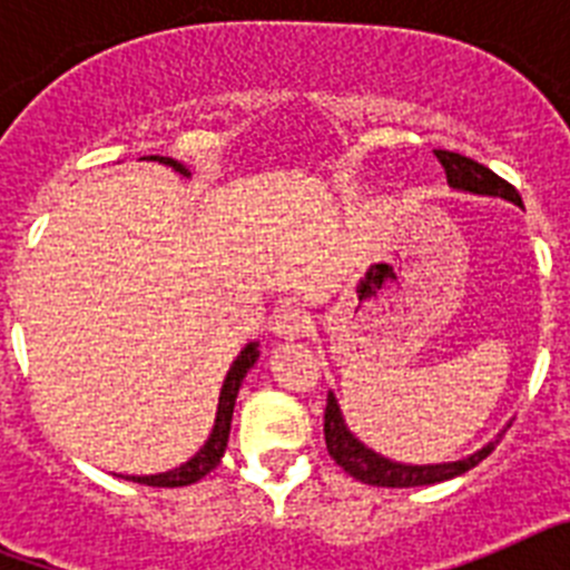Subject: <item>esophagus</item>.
I'll list each match as a JSON object with an SVG mask.
<instances>
[{"label": "esophagus", "mask_w": 570, "mask_h": 570, "mask_svg": "<svg viewBox=\"0 0 570 570\" xmlns=\"http://www.w3.org/2000/svg\"><path fill=\"white\" fill-rule=\"evenodd\" d=\"M271 328H274V334L282 336V340H302V336L311 331V314L305 308H299V305H285V308L274 316Z\"/></svg>", "instance_id": "obj_1"}]
</instances>
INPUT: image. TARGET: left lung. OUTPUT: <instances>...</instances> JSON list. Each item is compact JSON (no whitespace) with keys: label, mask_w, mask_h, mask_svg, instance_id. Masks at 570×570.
I'll use <instances>...</instances> for the list:
<instances>
[{"label":"left lung","mask_w":570,"mask_h":570,"mask_svg":"<svg viewBox=\"0 0 570 570\" xmlns=\"http://www.w3.org/2000/svg\"><path fill=\"white\" fill-rule=\"evenodd\" d=\"M436 159L442 163L448 176V185L454 190H465V194L480 196H500L508 203L520 205L522 196L517 194L513 185H508L502 176L493 174L485 165L473 163L468 156L454 154V150H436ZM500 440L488 442L480 451H473L471 456H462L456 462H440V465H405V462H394L387 456L376 454L367 445H362L351 428L342 420V411L336 405V396L328 394V405H325V445L328 454L334 456L336 465L345 473H351L354 480L365 482V485L376 488H416V485H434V482L454 480L460 473L471 471L473 465H480L488 454L493 451Z\"/></svg>","instance_id":"8db88e82"}]
</instances>
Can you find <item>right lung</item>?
<instances>
[{"label": "right lung", "mask_w": 570, "mask_h": 570, "mask_svg": "<svg viewBox=\"0 0 570 570\" xmlns=\"http://www.w3.org/2000/svg\"><path fill=\"white\" fill-rule=\"evenodd\" d=\"M156 163L168 165V168L179 170L183 176H190L188 168L183 163H176L170 156H150ZM256 356H259V342H248V345L242 347L239 356L230 365L228 376L223 382V391H219V405H216V422L214 431H210L208 442H205L188 462H183L174 471L165 473H154V476H125L130 482H139V485H154V488H183V485H194L205 476V473L214 471L219 462H223L225 448H228V434H230V420H234V405H236V394H239V385L245 380L250 367H254Z\"/></svg>", "instance_id": "obj_1"}]
</instances>
